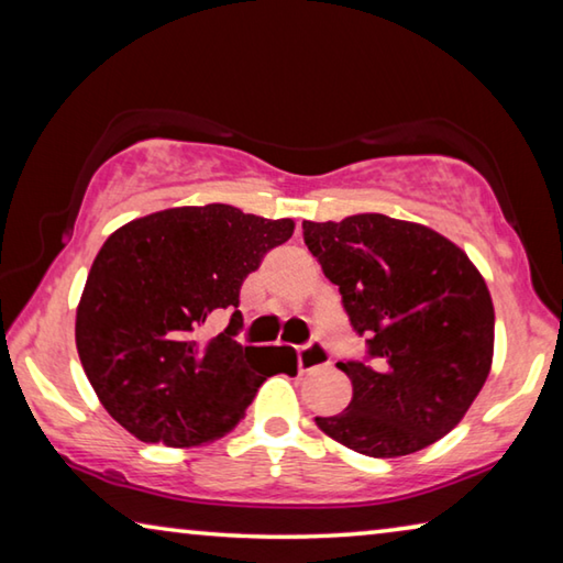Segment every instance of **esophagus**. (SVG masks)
Instances as JSON below:
<instances>
[{
	"label": "esophagus",
	"instance_id": "esophagus-1",
	"mask_svg": "<svg viewBox=\"0 0 563 563\" xmlns=\"http://www.w3.org/2000/svg\"><path fill=\"white\" fill-rule=\"evenodd\" d=\"M330 362H332L330 350L325 342H320V340H312V342H308V345H302L298 350L300 373H316V369L328 367Z\"/></svg>",
	"mask_w": 563,
	"mask_h": 563
}]
</instances>
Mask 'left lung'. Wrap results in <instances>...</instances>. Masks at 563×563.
<instances>
[{
	"instance_id": "8db88e82",
	"label": "left lung",
	"mask_w": 563,
	"mask_h": 563,
	"mask_svg": "<svg viewBox=\"0 0 563 563\" xmlns=\"http://www.w3.org/2000/svg\"><path fill=\"white\" fill-rule=\"evenodd\" d=\"M302 241L365 340V357L338 362L352 383L345 412L316 424L367 456L442 440L492 367L494 305L479 271L432 228L383 213L302 221Z\"/></svg>"
}]
</instances>
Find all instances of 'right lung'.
<instances>
[{
  "label": "right lung",
  "instance_id": "right-lung-1",
  "mask_svg": "<svg viewBox=\"0 0 563 563\" xmlns=\"http://www.w3.org/2000/svg\"><path fill=\"white\" fill-rule=\"evenodd\" d=\"M292 228L290 218L208 203L151 213L109 235L76 310V350L123 430L168 446L213 442L271 375H298L292 347L238 342L241 285ZM218 311L232 312L229 328L203 341Z\"/></svg>",
  "mask_w": 563,
  "mask_h": 563
}]
</instances>
